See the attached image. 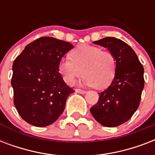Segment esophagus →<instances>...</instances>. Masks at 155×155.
I'll use <instances>...</instances> for the list:
<instances>
[{"mask_svg":"<svg viewBox=\"0 0 155 155\" xmlns=\"http://www.w3.org/2000/svg\"><path fill=\"white\" fill-rule=\"evenodd\" d=\"M75 92H78V93H80V94H85V93H86V91L82 89H75Z\"/></svg>","mask_w":155,"mask_h":155,"instance_id":"esophagus-1","label":"esophagus"}]
</instances>
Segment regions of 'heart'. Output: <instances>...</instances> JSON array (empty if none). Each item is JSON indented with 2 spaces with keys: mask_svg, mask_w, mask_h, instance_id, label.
I'll list each match as a JSON object with an SVG mask.
<instances>
[{
  "mask_svg": "<svg viewBox=\"0 0 155 155\" xmlns=\"http://www.w3.org/2000/svg\"><path fill=\"white\" fill-rule=\"evenodd\" d=\"M58 63V71L67 84L72 86L84 74L83 85L103 89L114 79L117 62L113 53L102 51L93 45L83 44L75 47Z\"/></svg>",
  "mask_w": 155,
  "mask_h": 155,
  "instance_id": "heart-1",
  "label": "heart"
}]
</instances>
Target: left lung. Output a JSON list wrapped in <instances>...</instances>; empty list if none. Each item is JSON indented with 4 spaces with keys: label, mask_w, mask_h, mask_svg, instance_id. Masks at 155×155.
<instances>
[{
    "label": "left lung",
    "mask_w": 155,
    "mask_h": 155,
    "mask_svg": "<svg viewBox=\"0 0 155 155\" xmlns=\"http://www.w3.org/2000/svg\"><path fill=\"white\" fill-rule=\"evenodd\" d=\"M113 54L117 70L110 86L99 93V100L90 108L97 121L106 127L126 122L138 108L144 87V68L131 47L120 39L104 38L93 42Z\"/></svg>",
    "instance_id": "8db88e82"
}]
</instances>
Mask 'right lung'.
<instances>
[{"mask_svg":"<svg viewBox=\"0 0 155 155\" xmlns=\"http://www.w3.org/2000/svg\"><path fill=\"white\" fill-rule=\"evenodd\" d=\"M73 47L63 40L42 37L28 44L13 62V103L30 125H51L64 110L68 96L75 92L58 71L61 58Z\"/></svg>","mask_w":155,"mask_h":155,"instance_id":"add662e5","label":"right lung"}]
</instances>
